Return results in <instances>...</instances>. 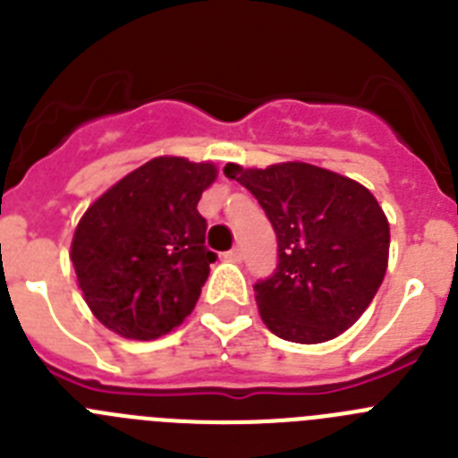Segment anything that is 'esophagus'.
Returning a JSON list of instances; mask_svg holds the SVG:
<instances>
[{"instance_id":"34e87169","label":"esophagus","mask_w":458,"mask_h":458,"mask_svg":"<svg viewBox=\"0 0 458 458\" xmlns=\"http://www.w3.org/2000/svg\"><path fill=\"white\" fill-rule=\"evenodd\" d=\"M225 257H226V259H232V261H236V264H238V261H242V250L236 245V248L229 250V252H226Z\"/></svg>"}]
</instances>
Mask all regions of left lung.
<instances>
[{
  "label": "left lung",
  "instance_id": "8db88e82",
  "mask_svg": "<svg viewBox=\"0 0 458 458\" xmlns=\"http://www.w3.org/2000/svg\"><path fill=\"white\" fill-rule=\"evenodd\" d=\"M277 236V268L254 284L259 314L286 342L321 344L349 330L387 270L390 225L358 181L307 163L226 165Z\"/></svg>",
  "mask_w": 458,
  "mask_h": 458
}]
</instances>
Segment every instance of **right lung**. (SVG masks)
<instances>
[{
  "instance_id": "1",
  "label": "right lung",
  "mask_w": 458,
  "mask_h": 458,
  "mask_svg": "<svg viewBox=\"0 0 458 458\" xmlns=\"http://www.w3.org/2000/svg\"><path fill=\"white\" fill-rule=\"evenodd\" d=\"M216 176L210 163L153 157L87 208L71 261L89 310L112 333L151 342L194 310L217 259L197 210Z\"/></svg>"
}]
</instances>
